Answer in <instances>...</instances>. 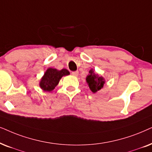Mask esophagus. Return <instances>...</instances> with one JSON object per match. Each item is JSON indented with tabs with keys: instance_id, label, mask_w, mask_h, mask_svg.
I'll return each mask as SVG.
<instances>
[{
	"instance_id": "1",
	"label": "esophagus",
	"mask_w": 152,
	"mask_h": 152,
	"mask_svg": "<svg viewBox=\"0 0 152 152\" xmlns=\"http://www.w3.org/2000/svg\"><path fill=\"white\" fill-rule=\"evenodd\" d=\"M72 75H74V76H77L78 75V71H75V72H72Z\"/></svg>"
}]
</instances>
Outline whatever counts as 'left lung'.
<instances>
[{"label": "left lung", "instance_id": "obj_1", "mask_svg": "<svg viewBox=\"0 0 152 152\" xmlns=\"http://www.w3.org/2000/svg\"><path fill=\"white\" fill-rule=\"evenodd\" d=\"M90 74L87 76L86 80L88 83L89 88L92 92H96L100 90L105 83V80L102 76H99L97 74H95L94 70L91 69L90 70Z\"/></svg>", "mask_w": 152, "mask_h": 152}]
</instances>
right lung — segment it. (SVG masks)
Returning <instances> with one entry per match:
<instances>
[{
    "label": "right lung",
    "instance_id": "1",
    "mask_svg": "<svg viewBox=\"0 0 152 152\" xmlns=\"http://www.w3.org/2000/svg\"><path fill=\"white\" fill-rule=\"evenodd\" d=\"M69 74V72L65 69L58 71L56 69L49 68L42 77L39 86L44 91L50 92L56 88L62 76Z\"/></svg>",
    "mask_w": 152,
    "mask_h": 152
}]
</instances>
